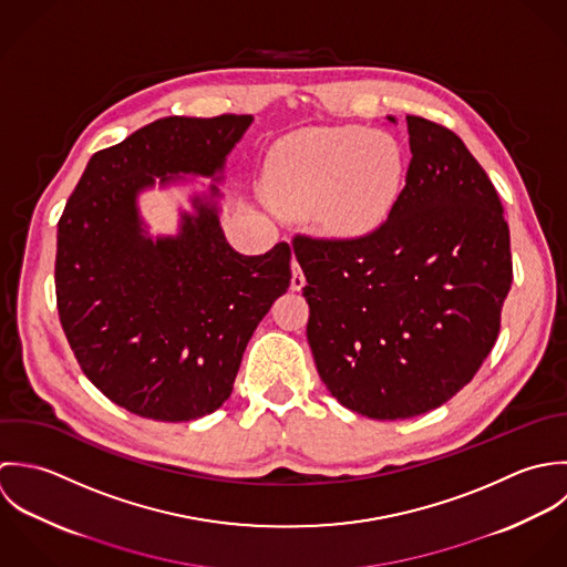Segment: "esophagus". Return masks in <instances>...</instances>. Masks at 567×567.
<instances>
[{
    "label": "esophagus",
    "mask_w": 567,
    "mask_h": 567,
    "mask_svg": "<svg viewBox=\"0 0 567 567\" xmlns=\"http://www.w3.org/2000/svg\"><path fill=\"white\" fill-rule=\"evenodd\" d=\"M305 285H307V278H305L298 260H291V289L300 291Z\"/></svg>",
    "instance_id": "1"
}]
</instances>
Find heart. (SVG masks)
<instances>
[{"label": "heart", "instance_id": "heart-1", "mask_svg": "<svg viewBox=\"0 0 567 567\" xmlns=\"http://www.w3.org/2000/svg\"><path fill=\"white\" fill-rule=\"evenodd\" d=\"M403 184L405 153L392 135L320 126L298 131L271 148L262 190L280 210H318L333 234L361 236L388 221Z\"/></svg>", "mask_w": 567, "mask_h": 567}]
</instances>
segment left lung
Instances as JSON below:
<instances>
[{
    "label": "left lung",
    "mask_w": 567,
    "mask_h": 567,
    "mask_svg": "<svg viewBox=\"0 0 567 567\" xmlns=\"http://www.w3.org/2000/svg\"><path fill=\"white\" fill-rule=\"evenodd\" d=\"M408 133L405 188L383 226L293 238L320 379L374 421L425 414L460 392L495 346L513 282L508 224L484 168L443 124L408 115Z\"/></svg>",
    "instance_id": "8db88e82"
}]
</instances>
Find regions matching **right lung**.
<instances>
[{
    "instance_id": "obj_1",
    "label": "right lung",
    "mask_w": 567,
    "mask_h": 567,
    "mask_svg": "<svg viewBox=\"0 0 567 567\" xmlns=\"http://www.w3.org/2000/svg\"><path fill=\"white\" fill-rule=\"evenodd\" d=\"M251 115L155 120L92 155L59 219L56 307L85 377L142 419L219 410L260 320L291 282V247L238 254L219 188L193 197L175 236L151 238L137 195L182 175L215 177ZM221 179V177H215Z\"/></svg>"
}]
</instances>
